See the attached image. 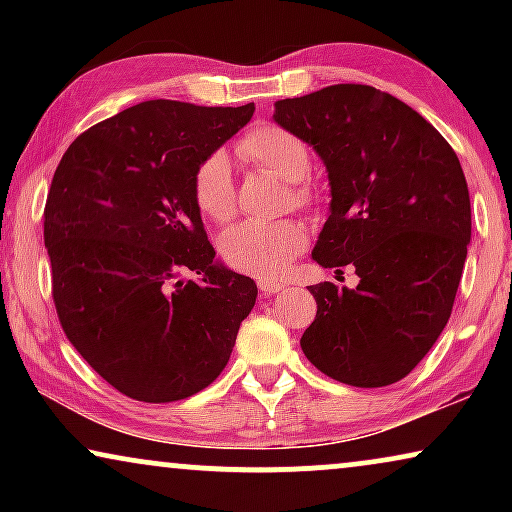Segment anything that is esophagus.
I'll use <instances>...</instances> for the list:
<instances>
[{"mask_svg":"<svg viewBox=\"0 0 512 512\" xmlns=\"http://www.w3.org/2000/svg\"><path fill=\"white\" fill-rule=\"evenodd\" d=\"M258 289H261L263 296H272V293H279L284 289V282H277V279H258Z\"/></svg>","mask_w":512,"mask_h":512,"instance_id":"obj_1","label":"esophagus"}]
</instances>
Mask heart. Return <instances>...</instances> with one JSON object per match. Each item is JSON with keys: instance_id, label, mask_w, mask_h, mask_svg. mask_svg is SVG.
I'll return each instance as SVG.
<instances>
[{"instance_id": "obj_1", "label": "heart", "mask_w": 512, "mask_h": 512, "mask_svg": "<svg viewBox=\"0 0 512 512\" xmlns=\"http://www.w3.org/2000/svg\"><path fill=\"white\" fill-rule=\"evenodd\" d=\"M237 151L247 163L291 184L293 195L305 200L307 191L300 181H305L312 170V156L298 135L282 125H256L240 139ZM193 198L200 212L216 223L228 221L235 214V179L226 153H209L198 165L193 177ZM305 244V226L293 219L244 221L219 237L223 261L233 270L261 279L282 275Z\"/></svg>"}]
</instances>
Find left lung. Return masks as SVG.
I'll use <instances>...</instances> for the list:
<instances>
[{
	"label": "left lung",
	"instance_id": "8db88e82",
	"mask_svg": "<svg viewBox=\"0 0 512 512\" xmlns=\"http://www.w3.org/2000/svg\"><path fill=\"white\" fill-rule=\"evenodd\" d=\"M272 121L326 165L331 205L312 258L359 275L356 289L310 286L317 317L300 347L352 387L403 380L443 333L464 272L471 198L457 153L415 109L361 83L279 100Z\"/></svg>",
	"mask_w": 512,
	"mask_h": 512
}]
</instances>
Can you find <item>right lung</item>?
Returning a JSON list of instances; mask_svg holds the SVG:
<instances>
[{
	"label": "right lung",
	"instance_id": "add662e5",
	"mask_svg": "<svg viewBox=\"0 0 512 512\" xmlns=\"http://www.w3.org/2000/svg\"><path fill=\"white\" fill-rule=\"evenodd\" d=\"M251 116L254 104L139 102L76 137L53 174L44 242L60 324L135 401L209 387L256 303L254 279L214 258L193 198L198 165Z\"/></svg>",
	"mask_w": 512,
	"mask_h": 512
}]
</instances>
